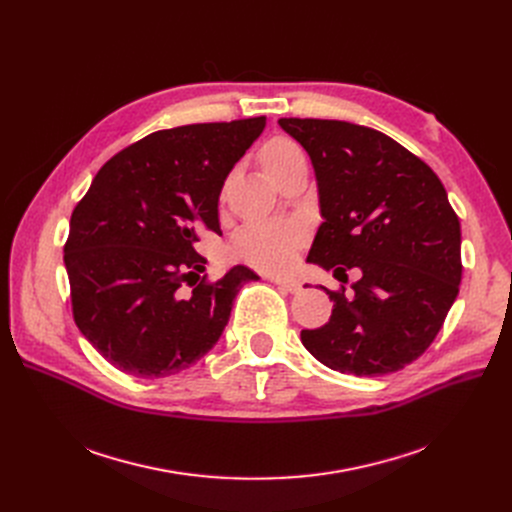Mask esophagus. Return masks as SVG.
Returning a JSON list of instances; mask_svg holds the SVG:
<instances>
[{"mask_svg": "<svg viewBox=\"0 0 512 512\" xmlns=\"http://www.w3.org/2000/svg\"><path fill=\"white\" fill-rule=\"evenodd\" d=\"M272 282H274L278 288H282L284 292H292V294L301 292V282L294 280V278H272Z\"/></svg>", "mask_w": 512, "mask_h": 512, "instance_id": "obj_1", "label": "esophagus"}]
</instances>
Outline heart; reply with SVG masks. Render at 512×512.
Wrapping results in <instances>:
<instances>
[{
  "instance_id": "heart-1",
  "label": "heart",
  "mask_w": 512,
  "mask_h": 512,
  "mask_svg": "<svg viewBox=\"0 0 512 512\" xmlns=\"http://www.w3.org/2000/svg\"><path fill=\"white\" fill-rule=\"evenodd\" d=\"M299 159H305V151L288 137H274L261 149V164L272 178ZM303 242L305 230L297 222H257L234 236L232 255L261 272H284Z\"/></svg>"
}]
</instances>
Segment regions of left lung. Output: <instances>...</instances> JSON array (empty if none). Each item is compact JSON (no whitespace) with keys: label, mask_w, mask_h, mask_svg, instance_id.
<instances>
[{"label":"left lung","mask_w":512,"mask_h":512,"mask_svg":"<svg viewBox=\"0 0 512 512\" xmlns=\"http://www.w3.org/2000/svg\"><path fill=\"white\" fill-rule=\"evenodd\" d=\"M311 157L319 226L307 261L346 282L328 290L330 321L303 330L326 367L386 375L419 359L438 336L463 276L461 224L444 184L388 134L342 120L280 118Z\"/></svg>","instance_id":"8db88e82"}]
</instances>
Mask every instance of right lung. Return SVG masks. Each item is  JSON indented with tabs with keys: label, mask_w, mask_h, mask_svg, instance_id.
<instances>
[{
	"label": "right lung",
	"mask_w": 512,
	"mask_h": 512,
	"mask_svg": "<svg viewBox=\"0 0 512 512\" xmlns=\"http://www.w3.org/2000/svg\"><path fill=\"white\" fill-rule=\"evenodd\" d=\"M265 116L157 130L97 172L70 218L64 263L78 330L134 378H166L220 340L242 284L236 265L207 280L195 251L220 232L218 199Z\"/></svg>",
	"instance_id": "add662e5"
}]
</instances>
